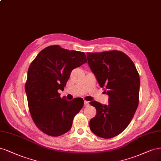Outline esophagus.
I'll return each instance as SVG.
<instances>
[{"mask_svg":"<svg viewBox=\"0 0 161 161\" xmlns=\"http://www.w3.org/2000/svg\"><path fill=\"white\" fill-rule=\"evenodd\" d=\"M88 104H89V103H88V101H85V102H84V106L85 107H88Z\"/></svg>","mask_w":161,"mask_h":161,"instance_id":"esophagus-1","label":"esophagus"}]
</instances>
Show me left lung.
<instances>
[{"label": "left lung", "mask_w": 161, "mask_h": 161, "mask_svg": "<svg viewBox=\"0 0 161 161\" xmlns=\"http://www.w3.org/2000/svg\"><path fill=\"white\" fill-rule=\"evenodd\" d=\"M86 57L100 86L108 96L107 105L90 103L97 109L90 129L99 137H114L129 125L138 107L139 75L132 60L123 52L87 53Z\"/></svg>", "instance_id": "obj_1"}]
</instances>
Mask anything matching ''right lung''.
Masks as SVG:
<instances>
[{"instance_id":"1","label":"right lung","mask_w":161,"mask_h":161,"mask_svg":"<svg viewBox=\"0 0 161 161\" xmlns=\"http://www.w3.org/2000/svg\"><path fill=\"white\" fill-rule=\"evenodd\" d=\"M86 62L83 52L53 45L42 50L31 63L25 91L32 119L44 133L58 136L71 129L84 101H67L60 98L58 91L64 90L72 70Z\"/></svg>"}]
</instances>
